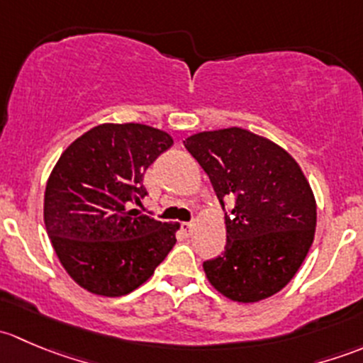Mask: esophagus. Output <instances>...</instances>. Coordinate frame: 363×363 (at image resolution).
<instances>
[{
    "instance_id": "34e87169",
    "label": "esophagus",
    "mask_w": 363,
    "mask_h": 363,
    "mask_svg": "<svg viewBox=\"0 0 363 363\" xmlns=\"http://www.w3.org/2000/svg\"><path fill=\"white\" fill-rule=\"evenodd\" d=\"M181 230H182V233H184L186 237H189V235H193V230H195V223H182L181 225Z\"/></svg>"
}]
</instances>
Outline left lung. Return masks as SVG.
<instances>
[{"label": "left lung", "mask_w": 363, "mask_h": 363, "mask_svg": "<svg viewBox=\"0 0 363 363\" xmlns=\"http://www.w3.org/2000/svg\"><path fill=\"white\" fill-rule=\"evenodd\" d=\"M223 199L225 252L203 262L208 283L242 303L283 290L309 252L316 200L298 163L272 140L242 128L202 131L184 140Z\"/></svg>", "instance_id": "1"}]
</instances>
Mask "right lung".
Wrapping results in <instances>:
<instances>
[{
    "mask_svg": "<svg viewBox=\"0 0 363 363\" xmlns=\"http://www.w3.org/2000/svg\"><path fill=\"white\" fill-rule=\"evenodd\" d=\"M172 137L138 123L100 124L61 155L47 181L43 221L61 265L84 290H137L177 242L179 223L131 208L147 195L144 174Z\"/></svg>",
    "mask_w": 363,
    "mask_h": 363,
    "instance_id": "add662e5",
    "label": "right lung"
}]
</instances>
